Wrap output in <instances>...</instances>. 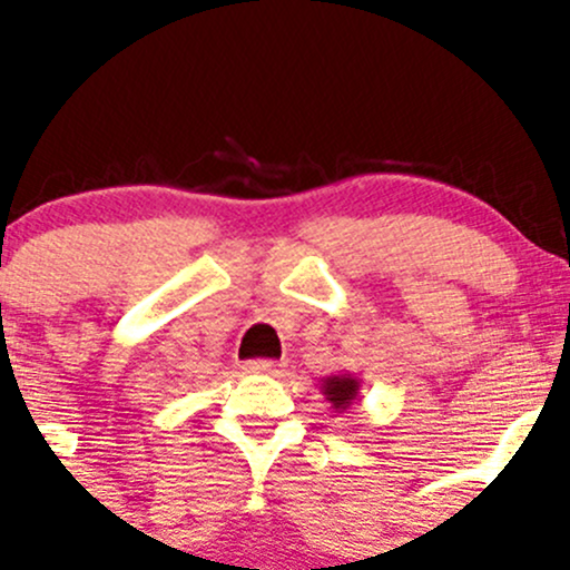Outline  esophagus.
<instances>
[{
  "instance_id": "1",
  "label": "esophagus",
  "mask_w": 570,
  "mask_h": 570,
  "mask_svg": "<svg viewBox=\"0 0 570 570\" xmlns=\"http://www.w3.org/2000/svg\"><path fill=\"white\" fill-rule=\"evenodd\" d=\"M281 362L275 360H252L246 362V373H262V376H278L281 373Z\"/></svg>"
}]
</instances>
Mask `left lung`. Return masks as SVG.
Segmentation results:
<instances>
[{
    "label": "left lung",
    "instance_id": "left-lung-1",
    "mask_svg": "<svg viewBox=\"0 0 570 570\" xmlns=\"http://www.w3.org/2000/svg\"><path fill=\"white\" fill-rule=\"evenodd\" d=\"M322 395L333 405L335 414H343L360 397V379L352 376V373H335V376L322 379Z\"/></svg>",
    "mask_w": 570,
    "mask_h": 570
}]
</instances>
